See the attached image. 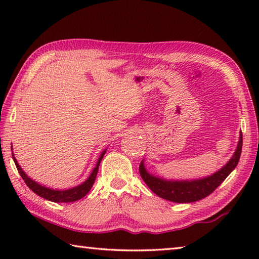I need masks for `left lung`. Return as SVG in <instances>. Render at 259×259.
Wrapping results in <instances>:
<instances>
[{"instance_id":"8db88e82","label":"left lung","mask_w":259,"mask_h":259,"mask_svg":"<svg viewBox=\"0 0 259 259\" xmlns=\"http://www.w3.org/2000/svg\"><path fill=\"white\" fill-rule=\"evenodd\" d=\"M242 150V134H240L238 146L230 161L212 175L199 179H165L150 174L145 168L144 160L140 162L139 172L143 181L160 198L176 203H191L202 200L216 190L225 178L233 171L240 160Z\"/></svg>"}]
</instances>
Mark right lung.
I'll use <instances>...</instances> for the list:
<instances>
[{"mask_svg": "<svg viewBox=\"0 0 259 259\" xmlns=\"http://www.w3.org/2000/svg\"><path fill=\"white\" fill-rule=\"evenodd\" d=\"M11 150H12V146H11ZM106 150H107V148H106ZM106 150H104L102 152V154L99 155L97 163H96V166L94 168L93 172L90 174V176L88 177L87 181H84L82 184H80V185L74 186L72 188H68V190H52V188L42 186L41 184H38L35 181H33L32 178H29L27 175L25 174L24 170L21 169V166L19 165L18 161L16 160L14 153H12V159H14V161H15V164L17 166V169H18L21 178L24 179L26 185H27L30 188V190H32L35 193V194L40 195L41 198L46 199V200L52 201V202H57V203L65 202V203H67V202H74V201H77V200L82 199L83 196H85L88 194V192L91 190V187H93L94 183H95L96 176H97L100 161H102L103 156L105 155V153H106Z\"/></svg>", "mask_w": 259, "mask_h": 259, "instance_id": "obj_1", "label": "right lung"}]
</instances>
